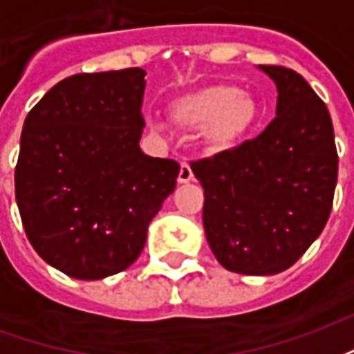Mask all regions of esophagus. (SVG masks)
<instances>
[{
	"instance_id": "esophagus-1",
	"label": "esophagus",
	"mask_w": 354,
	"mask_h": 354,
	"mask_svg": "<svg viewBox=\"0 0 354 354\" xmlns=\"http://www.w3.org/2000/svg\"><path fill=\"white\" fill-rule=\"evenodd\" d=\"M193 180V170L189 167V162L182 161L180 165V172H178V182L180 184H187V182H192Z\"/></svg>"
}]
</instances>
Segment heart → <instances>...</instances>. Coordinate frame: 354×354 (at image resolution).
Returning <instances> with one entry per match:
<instances>
[{"label": "heart", "mask_w": 354, "mask_h": 354, "mask_svg": "<svg viewBox=\"0 0 354 354\" xmlns=\"http://www.w3.org/2000/svg\"><path fill=\"white\" fill-rule=\"evenodd\" d=\"M170 117L184 129H203L208 151L220 153L237 146L258 127L261 109L252 94L241 93L233 85H210L172 102ZM147 124L153 134H165L161 121L149 119Z\"/></svg>", "instance_id": "obj_1"}]
</instances>
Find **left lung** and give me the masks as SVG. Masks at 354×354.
<instances>
[{
	"mask_svg": "<svg viewBox=\"0 0 354 354\" xmlns=\"http://www.w3.org/2000/svg\"><path fill=\"white\" fill-rule=\"evenodd\" d=\"M277 85V117L254 140L192 162L216 260L241 274H277L319 237L337 184L334 127L294 70L260 66Z\"/></svg>",
	"mask_w": 354,
	"mask_h": 354,
	"instance_id": "1",
	"label": "left lung"
}]
</instances>
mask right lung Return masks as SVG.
I'll return each instance as SVG.
<instances>
[{
  "instance_id": "obj_1",
  "label": "right lung",
  "mask_w": 354,
  "mask_h": 354,
  "mask_svg": "<svg viewBox=\"0 0 354 354\" xmlns=\"http://www.w3.org/2000/svg\"><path fill=\"white\" fill-rule=\"evenodd\" d=\"M146 72L77 73L28 113L15 195L34 250L81 281L132 266L180 165L140 149Z\"/></svg>"
}]
</instances>
